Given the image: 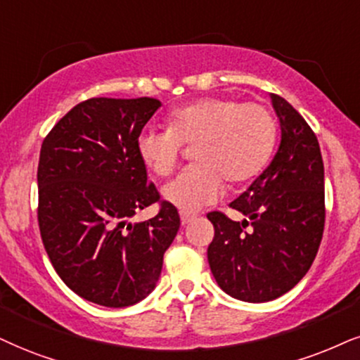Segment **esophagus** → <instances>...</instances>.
Masks as SVG:
<instances>
[{
  "mask_svg": "<svg viewBox=\"0 0 360 360\" xmlns=\"http://www.w3.org/2000/svg\"><path fill=\"white\" fill-rule=\"evenodd\" d=\"M195 214H190V212H180V220H181V225H188L190 221L195 219Z\"/></svg>",
  "mask_w": 360,
  "mask_h": 360,
  "instance_id": "1",
  "label": "esophagus"
}]
</instances>
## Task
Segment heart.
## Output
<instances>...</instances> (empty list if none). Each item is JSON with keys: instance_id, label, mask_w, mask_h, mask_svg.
<instances>
[{"instance_id": "b5f03b06", "label": "heart", "mask_w": 360, "mask_h": 360, "mask_svg": "<svg viewBox=\"0 0 360 360\" xmlns=\"http://www.w3.org/2000/svg\"><path fill=\"white\" fill-rule=\"evenodd\" d=\"M275 123L265 106L233 98H202L168 115V130H143L136 152L150 172L167 176L181 143L195 145L193 162L163 187L167 203L197 212L224 192V180L237 185L254 179L274 148Z\"/></svg>"}]
</instances>
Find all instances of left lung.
I'll list each match as a JSON object with an SVG mask.
<instances>
[{
	"mask_svg": "<svg viewBox=\"0 0 360 360\" xmlns=\"http://www.w3.org/2000/svg\"><path fill=\"white\" fill-rule=\"evenodd\" d=\"M281 141L272 162L230 203L242 221L210 212L215 237L207 257L225 294L260 304L294 288L322 240L323 162L317 136L300 113L270 93Z\"/></svg>",
	"mask_w": 360,
	"mask_h": 360,
	"instance_id": "8db88e82",
	"label": "left lung"
}]
</instances>
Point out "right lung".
Segmentation results:
<instances>
[{
	"mask_svg": "<svg viewBox=\"0 0 360 360\" xmlns=\"http://www.w3.org/2000/svg\"><path fill=\"white\" fill-rule=\"evenodd\" d=\"M162 106L155 98H91L73 106L43 140L38 163L39 232L53 267L75 294L103 307L139 304L157 287L163 254L180 229L158 202L136 139Z\"/></svg>",
	"mask_w": 360,
	"mask_h": 360,
	"instance_id": "add662e5",
	"label": "right lung"
}]
</instances>
